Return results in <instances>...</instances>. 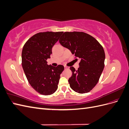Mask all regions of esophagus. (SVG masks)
<instances>
[{
  "label": "esophagus",
  "mask_w": 129,
  "mask_h": 129,
  "mask_svg": "<svg viewBox=\"0 0 129 129\" xmlns=\"http://www.w3.org/2000/svg\"><path fill=\"white\" fill-rule=\"evenodd\" d=\"M64 69L66 70V69H69V68L68 67H67V66H64Z\"/></svg>",
  "instance_id": "obj_1"
}]
</instances>
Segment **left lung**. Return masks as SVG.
<instances>
[{"mask_svg":"<svg viewBox=\"0 0 129 129\" xmlns=\"http://www.w3.org/2000/svg\"><path fill=\"white\" fill-rule=\"evenodd\" d=\"M59 42L80 59L77 71L70 67L72 72L68 80L70 87L80 93L89 92L99 82L104 67L103 47L90 35L82 32H66Z\"/></svg>","mask_w":129,"mask_h":129,"instance_id":"8db88e82","label":"left lung"}]
</instances>
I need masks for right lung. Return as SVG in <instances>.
Returning a JSON list of instances; mask_svg holds the SVG:
<instances>
[{"instance_id": "add662e5", "label": "right lung", "mask_w": 129, "mask_h": 129, "mask_svg": "<svg viewBox=\"0 0 129 129\" xmlns=\"http://www.w3.org/2000/svg\"><path fill=\"white\" fill-rule=\"evenodd\" d=\"M63 32H40L34 35L23 47L22 66L28 82L41 95H49L57 89L64 67L48 65L46 60L52 54L53 46Z\"/></svg>"}]
</instances>
